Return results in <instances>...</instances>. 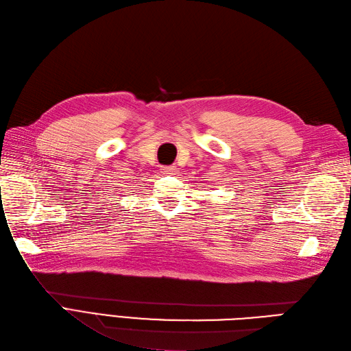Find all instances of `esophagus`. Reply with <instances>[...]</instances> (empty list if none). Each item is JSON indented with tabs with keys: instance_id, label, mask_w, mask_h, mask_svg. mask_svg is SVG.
<instances>
[{
	"instance_id": "obj_1",
	"label": "esophagus",
	"mask_w": 351,
	"mask_h": 351,
	"mask_svg": "<svg viewBox=\"0 0 351 351\" xmlns=\"http://www.w3.org/2000/svg\"><path fill=\"white\" fill-rule=\"evenodd\" d=\"M176 166H166L165 169H163V173H167V175H175L176 173Z\"/></svg>"
}]
</instances>
